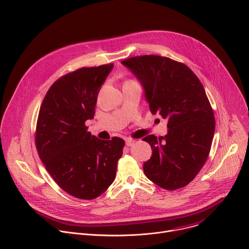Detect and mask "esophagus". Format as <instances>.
<instances>
[{"mask_svg": "<svg viewBox=\"0 0 249 249\" xmlns=\"http://www.w3.org/2000/svg\"><path fill=\"white\" fill-rule=\"evenodd\" d=\"M135 143H136V141L133 140V139H126L125 140V144H126L127 147H132V146H134Z\"/></svg>", "mask_w": 249, "mask_h": 249, "instance_id": "34e87169", "label": "esophagus"}]
</instances>
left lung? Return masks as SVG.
Wrapping results in <instances>:
<instances>
[{"instance_id":"left-lung-1","label":"left lung","mask_w":249,"mask_h":249,"mask_svg":"<svg viewBox=\"0 0 249 249\" xmlns=\"http://www.w3.org/2000/svg\"><path fill=\"white\" fill-rule=\"evenodd\" d=\"M141 83L151 112L167 120V134L144 138L153 150L144 172L155 184L176 190L204 165L215 134L214 112L199 79L184 64L145 55L121 62Z\"/></svg>"}]
</instances>
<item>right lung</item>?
Segmentation results:
<instances>
[{"mask_svg": "<svg viewBox=\"0 0 249 249\" xmlns=\"http://www.w3.org/2000/svg\"><path fill=\"white\" fill-rule=\"evenodd\" d=\"M113 64L82 68L56 81L38 114L35 144L46 170L67 193L91 200L115 179L125 142L104 141L88 132L99 89Z\"/></svg>", "mask_w": 249, "mask_h": 249, "instance_id": "obj_1", "label": "right lung"}]
</instances>
